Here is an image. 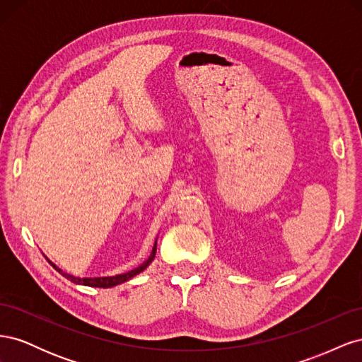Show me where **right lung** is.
<instances>
[{
  "label": "right lung",
  "instance_id": "1",
  "mask_svg": "<svg viewBox=\"0 0 362 362\" xmlns=\"http://www.w3.org/2000/svg\"><path fill=\"white\" fill-rule=\"evenodd\" d=\"M156 252H157V242H156V245H154V247H152V252H151V257L144 262V264L141 266H139L137 269H134V270H131V272H127V273H122V275H116V276H107V278H75V276H71V275H68V273H63L59 267H56V264H52V267L56 269V270H59L63 276H66L68 279H71L72 282H75V284H83V286H89V287H100V288H108V287H113V286H117V284H122V282H125V281H128V279H131L133 276H136V275H139L140 272H144L151 262H152V259H154V257H156Z\"/></svg>",
  "mask_w": 362,
  "mask_h": 362
}]
</instances>
